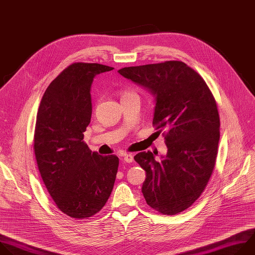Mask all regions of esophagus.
<instances>
[{"label":"esophagus","instance_id":"1","mask_svg":"<svg viewBox=\"0 0 255 255\" xmlns=\"http://www.w3.org/2000/svg\"><path fill=\"white\" fill-rule=\"evenodd\" d=\"M124 161L127 163H131L133 161V156L131 154H126L124 156Z\"/></svg>","mask_w":255,"mask_h":255}]
</instances>
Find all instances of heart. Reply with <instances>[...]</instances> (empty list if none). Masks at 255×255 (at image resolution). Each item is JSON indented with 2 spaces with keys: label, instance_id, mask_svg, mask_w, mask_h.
<instances>
[{
  "label": "heart",
  "instance_id": "1",
  "mask_svg": "<svg viewBox=\"0 0 255 255\" xmlns=\"http://www.w3.org/2000/svg\"><path fill=\"white\" fill-rule=\"evenodd\" d=\"M129 94H133V92H130V91H125V92L123 93V96H122V97L127 96V95H129Z\"/></svg>",
  "mask_w": 255,
  "mask_h": 255
}]
</instances>
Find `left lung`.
Wrapping results in <instances>:
<instances>
[{"mask_svg": "<svg viewBox=\"0 0 255 255\" xmlns=\"http://www.w3.org/2000/svg\"><path fill=\"white\" fill-rule=\"evenodd\" d=\"M120 74L156 95L152 126L163 132L167 156L156 161L140 151L134 161L145 171L146 204L164 215L188 209L206 188L220 138L216 100L203 77L182 61L125 67Z\"/></svg>", "mask_w": 255, "mask_h": 255, "instance_id": "8db88e82", "label": "left lung"}]
</instances>
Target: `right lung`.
I'll use <instances>...</instances> for the list:
<instances>
[{
    "label": "right lung",
    "instance_id": "obj_1",
    "mask_svg": "<svg viewBox=\"0 0 255 255\" xmlns=\"http://www.w3.org/2000/svg\"><path fill=\"white\" fill-rule=\"evenodd\" d=\"M113 69L72 63L49 84L38 109L34 132L38 169L58 209L74 219L98 213L115 185L119 158L100 156L83 140L92 114L93 78Z\"/></svg>",
    "mask_w": 255,
    "mask_h": 255
}]
</instances>
